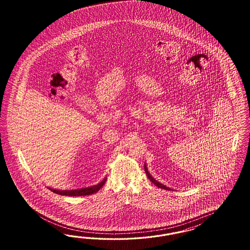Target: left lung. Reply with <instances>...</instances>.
Wrapping results in <instances>:
<instances>
[{"label": "left lung", "mask_w": 250, "mask_h": 250, "mask_svg": "<svg viewBox=\"0 0 250 250\" xmlns=\"http://www.w3.org/2000/svg\"><path fill=\"white\" fill-rule=\"evenodd\" d=\"M145 167V171H146V175H147V178L151 181V182H153L156 186H158L159 188H160V189H167V190H171V189L170 188H168V187H166L165 185H163V184H161L160 182H158V181H156L153 177H152L151 175H150V173L148 172V170H147V167H146V165L145 164L144 165Z\"/></svg>", "instance_id": "8db88e82"}]
</instances>
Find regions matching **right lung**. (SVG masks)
<instances>
[{"label": "right lung", "mask_w": 250, "mask_h": 250, "mask_svg": "<svg viewBox=\"0 0 250 250\" xmlns=\"http://www.w3.org/2000/svg\"><path fill=\"white\" fill-rule=\"evenodd\" d=\"M106 179L104 178L102 182L96 184V185H93L91 187H87V188H83V189H68V190H61V189H51V188H48L51 191H53L57 194H60V195H66V196H85V195H91L92 193H95L97 192L99 189H101L104 184L105 183Z\"/></svg>", "instance_id": "1"}]
</instances>
